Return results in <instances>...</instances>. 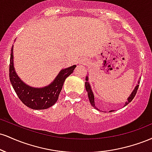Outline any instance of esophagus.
Wrapping results in <instances>:
<instances>
[{
	"instance_id": "esophagus-1",
	"label": "esophagus",
	"mask_w": 152,
	"mask_h": 152,
	"mask_svg": "<svg viewBox=\"0 0 152 152\" xmlns=\"http://www.w3.org/2000/svg\"><path fill=\"white\" fill-rule=\"evenodd\" d=\"M85 61V60H82V61H81V62L80 63H81V64H83V62Z\"/></svg>"
}]
</instances>
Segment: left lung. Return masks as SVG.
<instances>
[{"mask_svg":"<svg viewBox=\"0 0 152 152\" xmlns=\"http://www.w3.org/2000/svg\"><path fill=\"white\" fill-rule=\"evenodd\" d=\"M139 79H140V78H139ZM139 81H138V83L137 84V86H135V88H134L133 91L132 92V94H130V96L128 97V99H127V102H126V103H125V106H126L127 104H129V103L132 102V100H133V99L134 98V96H135L136 94H137V92L138 88H139ZM85 87H86V90L87 93H88V99H89V102L91 103V104L92 106H93L94 108H95L96 109L99 110V109H97V108L96 107V106H95V102H94V95L93 91H92L91 87V85H90L89 82H88V76H86V82H85ZM99 111H100V110H99ZM112 111H113V110H111V111H110V112H112Z\"/></svg>","mask_w":152,"mask_h":152,"instance_id":"8db88e82","label":"left lung"}]
</instances>
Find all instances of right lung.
Here are the masks:
<instances>
[{"instance_id":"1","label":"right lung","mask_w":152,"mask_h":152,"mask_svg":"<svg viewBox=\"0 0 152 152\" xmlns=\"http://www.w3.org/2000/svg\"><path fill=\"white\" fill-rule=\"evenodd\" d=\"M10 50V81L20 100L28 107L36 110L46 109L54 105L58 100L66 78L72 74L76 66L63 69L48 86L34 88L24 83L16 74L13 64V46Z\"/></svg>"}]
</instances>
